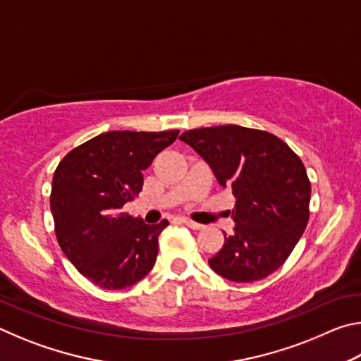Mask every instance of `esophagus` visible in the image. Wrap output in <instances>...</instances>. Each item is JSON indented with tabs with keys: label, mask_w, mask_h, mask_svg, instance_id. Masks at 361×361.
I'll list each match as a JSON object with an SVG mask.
<instances>
[{
	"label": "esophagus",
	"mask_w": 361,
	"mask_h": 361,
	"mask_svg": "<svg viewBox=\"0 0 361 361\" xmlns=\"http://www.w3.org/2000/svg\"><path fill=\"white\" fill-rule=\"evenodd\" d=\"M181 223L183 224H186L188 228H191V229H195V231H199V229H202L204 226L202 224H199V223H195V221H192V219H188V218H183L181 219Z\"/></svg>",
	"instance_id": "esophagus-1"
}]
</instances>
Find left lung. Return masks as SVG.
I'll return each mask as SVG.
<instances>
[{"instance_id": "1", "label": "left lung", "mask_w": 361, "mask_h": 361, "mask_svg": "<svg viewBox=\"0 0 361 361\" xmlns=\"http://www.w3.org/2000/svg\"><path fill=\"white\" fill-rule=\"evenodd\" d=\"M181 142L202 156L219 185L232 188L234 234L209 259L237 283L266 279L288 258L309 221L310 181L301 159L274 133L228 124L192 129Z\"/></svg>"}]
</instances>
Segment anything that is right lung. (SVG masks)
Instances as JSON below:
<instances>
[{
    "instance_id": "1",
    "label": "right lung",
    "mask_w": 361,
    "mask_h": 361,
    "mask_svg": "<svg viewBox=\"0 0 361 361\" xmlns=\"http://www.w3.org/2000/svg\"><path fill=\"white\" fill-rule=\"evenodd\" d=\"M180 130H114L66 154L54 172L51 212L57 242L82 276L105 290H122L154 266L159 234L169 221L145 224L121 212L143 188V170Z\"/></svg>"
}]
</instances>
